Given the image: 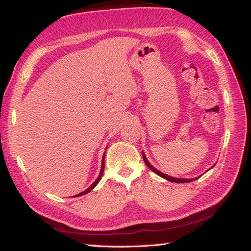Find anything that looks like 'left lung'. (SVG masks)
I'll list each match as a JSON object with an SVG mask.
<instances>
[{
    "label": "left lung",
    "mask_w": 251,
    "mask_h": 251,
    "mask_svg": "<svg viewBox=\"0 0 251 251\" xmlns=\"http://www.w3.org/2000/svg\"><path fill=\"white\" fill-rule=\"evenodd\" d=\"M143 159H144V161H145V164L147 165V166L151 168V171H152L155 174H157V175H158V176L163 177V178H165V179H167L169 181H174V182H189V181L195 180V179H182V178H174V177H171V176H168V175H165V174L160 173L159 171H157L156 168H154V167L151 166V165L150 164V161L146 159V157H145V155H144V152H143Z\"/></svg>",
    "instance_id": "obj_1"
}]
</instances>
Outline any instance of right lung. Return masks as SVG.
<instances>
[{"label": "right lung", "mask_w": 251, "mask_h": 251, "mask_svg": "<svg viewBox=\"0 0 251 251\" xmlns=\"http://www.w3.org/2000/svg\"><path fill=\"white\" fill-rule=\"evenodd\" d=\"M104 157H105V155L103 156V160H101V169H100V176L97 177V179L93 182V184L88 187V188L86 189V190H84V192H82V193H79L78 195H76V196H74V197H78V196H83V195H85V194H87V193H90L91 190L94 188V187L99 184L100 182V178H101V176H103V172H104V167H105V164H104Z\"/></svg>", "instance_id": "add662e5"}]
</instances>
